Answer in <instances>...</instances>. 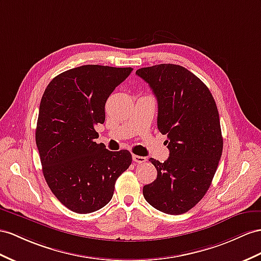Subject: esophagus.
<instances>
[{
    "label": "esophagus",
    "instance_id": "esophagus-1",
    "mask_svg": "<svg viewBox=\"0 0 261 261\" xmlns=\"http://www.w3.org/2000/svg\"><path fill=\"white\" fill-rule=\"evenodd\" d=\"M133 161H135L136 163H139V164H143L146 162V158L144 156H140V155H133L132 156Z\"/></svg>",
    "mask_w": 261,
    "mask_h": 261
}]
</instances>
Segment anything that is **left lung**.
Listing matches in <instances>:
<instances>
[{
  "instance_id": "left-lung-1",
  "label": "left lung",
  "mask_w": 261,
  "mask_h": 261,
  "mask_svg": "<svg viewBox=\"0 0 261 261\" xmlns=\"http://www.w3.org/2000/svg\"><path fill=\"white\" fill-rule=\"evenodd\" d=\"M158 100V129L168 136L170 156L150 159L158 176L143 186L151 206L179 215L204 197L223 152L219 115L210 89L184 67L160 64L137 70Z\"/></svg>"
}]
</instances>
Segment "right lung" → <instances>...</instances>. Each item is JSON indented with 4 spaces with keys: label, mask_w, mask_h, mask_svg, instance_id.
<instances>
[{
    "label": "right lung",
    "mask_w": 261,
    "mask_h": 261,
    "mask_svg": "<svg viewBox=\"0 0 261 261\" xmlns=\"http://www.w3.org/2000/svg\"><path fill=\"white\" fill-rule=\"evenodd\" d=\"M132 70L84 65L59 73L44 91L35 132L43 174L53 194L72 212L88 214L108 204L132 162L128 150L112 152L95 141L107 99Z\"/></svg>",
    "instance_id": "obj_1"
}]
</instances>
